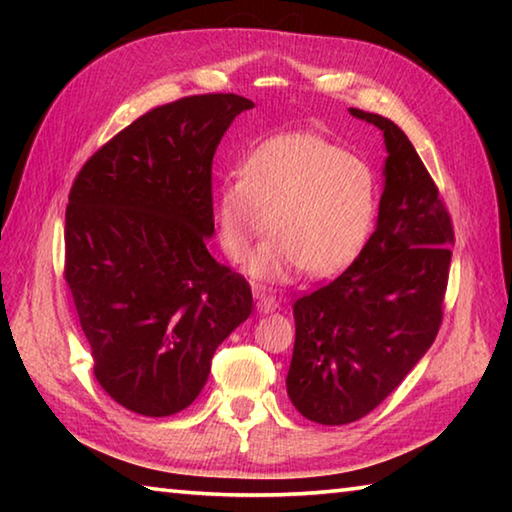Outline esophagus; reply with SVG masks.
I'll return each mask as SVG.
<instances>
[{
  "label": "esophagus",
  "instance_id": "esophagus-1",
  "mask_svg": "<svg viewBox=\"0 0 512 512\" xmlns=\"http://www.w3.org/2000/svg\"><path fill=\"white\" fill-rule=\"evenodd\" d=\"M255 298H257V309L262 311V314H271L277 307H280V302H277L273 296H268L264 291H255Z\"/></svg>",
  "mask_w": 512,
  "mask_h": 512
}]
</instances>
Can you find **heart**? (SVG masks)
I'll use <instances>...</instances> for the list:
<instances>
[{
	"mask_svg": "<svg viewBox=\"0 0 512 512\" xmlns=\"http://www.w3.org/2000/svg\"><path fill=\"white\" fill-rule=\"evenodd\" d=\"M379 185L370 164L316 133L266 140L241 164V178L221 185L216 198L219 239L232 262H244L255 241L250 273L284 282L305 268L332 275L350 266L377 221Z\"/></svg>",
	"mask_w": 512,
	"mask_h": 512,
	"instance_id": "heart-1",
	"label": "heart"
}]
</instances>
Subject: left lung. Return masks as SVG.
Returning <instances> with one entry per match:
<instances>
[{
    "mask_svg": "<svg viewBox=\"0 0 512 512\" xmlns=\"http://www.w3.org/2000/svg\"><path fill=\"white\" fill-rule=\"evenodd\" d=\"M384 133L377 228L359 257L293 302L287 393L307 420L348 424L386 400L443 325L454 225L409 137L391 119L350 108Z\"/></svg>",
    "mask_w": 512,
    "mask_h": 512,
    "instance_id": "left-lung-1",
    "label": "left lung"
}]
</instances>
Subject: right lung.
<instances>
[{
	"instance_id": "obj_1",
	"label": "right lung",
	"mask_w": 512,
	"mask_h": 512,
	"mask_svg": "<svg viewBox=\"0 0 512 512\" xmlns=\"http://www.w3.org/2000/svg\"><path fill=\"white\" fill-rule=\"evenodd\" d=\"M253 106L239 94L164 103L92 153L69 189L65 282L94 377L128 411L164 418L192 404L253 309L246 277L205 246L216 146Z\"/></svg>"
}]
</instances>
